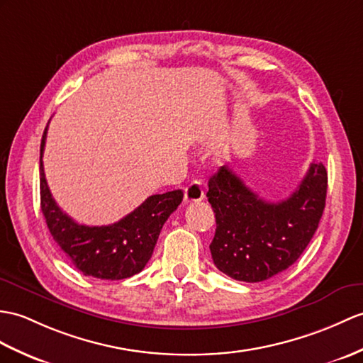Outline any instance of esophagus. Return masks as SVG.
<instances>
[{"mask_svg": "<svg viewBox=\"0 0 363 363\" xmlns=\"http://www.w3.org/2000/svg\"><path fill=\"white\" fill-rule=\"evenodd\" d=\"M184 199L185 202H198L201 199H204V190H202V185L199 181H193L185 187Z\"/></svg>", "mask_w": 363, "mask_h": 363, "instance_id": "esophagus-1", "label": "esophagus"}]
</instances>
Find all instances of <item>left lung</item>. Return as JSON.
<instances>
[{
	"mask_svg": "<svg viewBox=\"0 0 363 363\" xmlns=\"http://www.w3.org/2000/svg\"><path fill=\"white\" fill-rule=\"evenodd\" d=\"M328 173L311 164L292 195L267 202L221 167L208 181L216 218L210 252L215 266L238 281H264L292 266L313 240L323 215Z\"/></svg>",
	"mask_w": 363,
	"mask_h": 363,
	"instance_id": "left-lung-1",
	"label": "left lung"
}]
</instances>
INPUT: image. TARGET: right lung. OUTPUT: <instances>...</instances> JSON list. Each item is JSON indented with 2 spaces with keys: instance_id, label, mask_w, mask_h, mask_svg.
<instances>
[{
  "instance_id": "1",
  "label": "right lung",
  "mask_w": 363,
  "mask_h": 363,
  "mask_svg": "<svg viewBox=\"0 0 363 363\" xmlns=\"http://www.w3.org/2000/svg\"><path fill=\"white\" fill-rule=\"evenodd\" d=\"M46 133L48 126L40 147V199L41 212L57 246L83 275L123 280L139 274L153 255L162 225L181 204L182 190L150 196L114 224L75 223L57 206L48 187L43 170Z\"/></svg>"
}]
</instances>
